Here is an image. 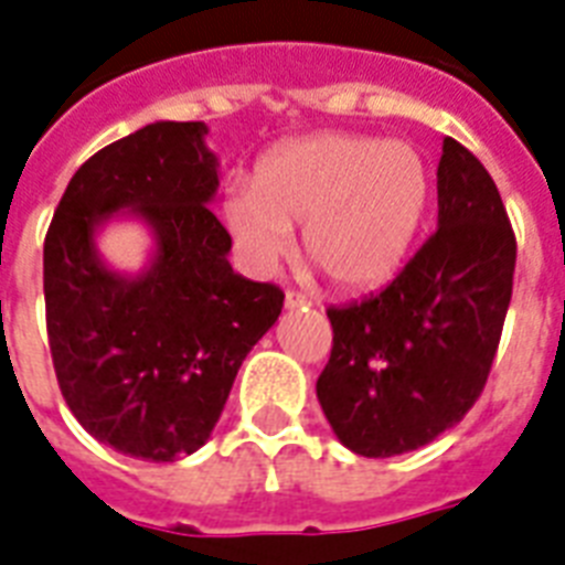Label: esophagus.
Returning <instances> with one entry per match:
<instances>
[{
    "label": "esophagus",
    "mask_w": 565,
    "mask_h": 565,
    "mask_svg": "<svg viewBox=\"0 0 565 565\" xmlns=\"http://www.w3.org/2000/svg\"><path fill=\"white\" fill-rule=\"evenodd\" d=\"M284 307H287V310H307V307H310V298L301 296V292H287V296H284Z\"/></svg>",
    "instance_id": "34e87169"
}]
</instances>
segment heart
Here are the masks:
<instances>
[{"instance_id": "obj_1", "label": "heart", "mask_w": 565, "mask_h": 565, "mask_svg": "<svg viewBox=\"0 0 565 565\" xmlns=\"http://www.w3.org/2000/svg\"><path fill=\"white\" fill-rule=\"evenodd\" d=\"M429 196L433 173L409 141L316 132L273 150L255 182H232L223 223L260 275L292 252V226H305L307 264L339 290L369 292L409 258Z\"/></svg>"}]
</instances>
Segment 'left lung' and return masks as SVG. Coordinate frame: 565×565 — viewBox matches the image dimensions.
Returning a JSON list of instances; mask_svg holds the SVG:
<instances>
[{"instance_id":"left-lung-1","label":"left lung","mask_w":565,"mask_h":565,"mask_svg":"<svg viewBox=\"0 0 565 565\" xmlns=\"http://www.w3.org/2000/svg\"><path fill=\"white\" fill-rule=\"evenodd\" d=\"M516 241L497 182L456 139L438 162V228L388 287L330 307L316 397L351 452L388 458L456 426L488 383Z\"/></svg>"}]
</instances>
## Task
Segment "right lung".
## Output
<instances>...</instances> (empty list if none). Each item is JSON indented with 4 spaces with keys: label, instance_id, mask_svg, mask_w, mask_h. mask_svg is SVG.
<instances>
[{
    "label": "right lung",
    "instance_id": "right-lung-1",
    "mask_svg": "<svg viewBox=\"0 0 565 565\" xmlns=\"http://www.w3.org/2000/svg\"><path fill=\"white\" fill-rule=\"evenodd\" d=\"M203 121H156L77 168L43 249L45 324L68 409L124 456L177 461L203 447L237 369L281 316L284 292L228 264L211 214L220 162ZM136 218L151 252L136 274L97 249Z\"/></svg>",
    "mask_w": 565,
    "mask_h": 565
}]
</instances>
